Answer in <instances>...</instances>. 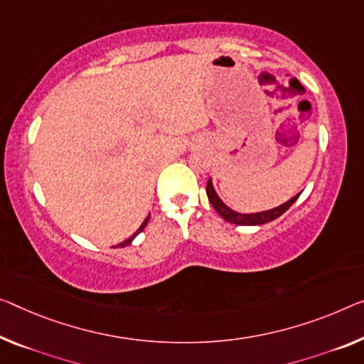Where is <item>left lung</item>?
Segmentation results:
<instances>
[{"label":"left lung","instance_id":"left-lung-1","mask_svg":"<svg viewBox=\"0 0 364 364\" xmlns=\"http://www.w3.org/2000/svg\"><path fill=\"white\" fill-rule=\"evenodd\" d=\"M206 195H208L210 203L213 205L216 213L220 215L223 220L232 223V225H239V226H257V225H265V223H270V221L277 220V218L282 216L284 211H287L289 206H291L294 201L298 200L301 193L294 195L291 200L284 201L283 205L277 206V208L260 211V213H237V211L229 208V206L223 203L221 198L218 197V193L215 192V187H213V182H211V178L208 181V183H206Z\"/></svg>","mask_w":364,"mask_h":364}]
</instances>
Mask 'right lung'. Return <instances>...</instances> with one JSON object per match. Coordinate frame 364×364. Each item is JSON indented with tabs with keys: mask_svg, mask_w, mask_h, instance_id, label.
<instances>
[{
	"mask_svg": "<svg viewBox=\"0 0 364 364\" xmlns=\"http://www.w3.org/2000/svg\"><path fill=\"white\" fill-rule=\"evenodd\" d=\"M148 221H149V215L146 216V220H144V221L141 223V226H139V228L136 229V232H135V234H132V236H130V237H128L127 240H124V242H122V244H120V247H125V245H128V244H130V242H132V240H133V239H135V237L138 236V234L143 231V229H144V228H146V225H148Z\"/></svg>",
	"mask_w": 364,
	"mask_h": 364,
	"instance_id": "1",
	"label": "right lung"
}]
</instances>
